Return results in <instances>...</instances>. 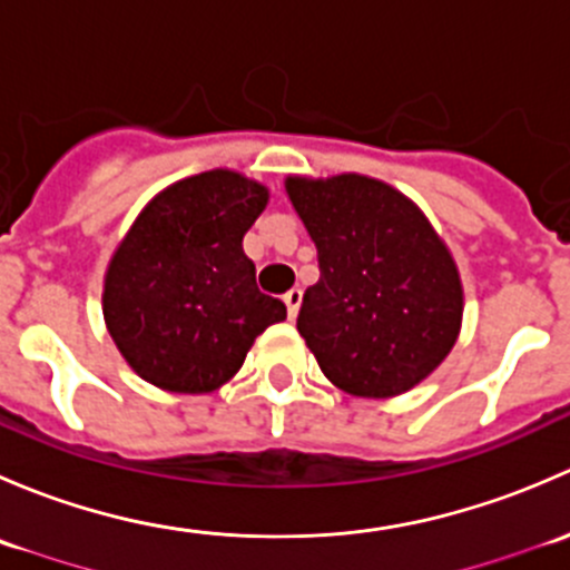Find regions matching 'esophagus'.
Segmentation results:
<instances>
[{
	"label": "esophagus",
	"mask_w": 570,
	"mask_h": 570,
	"mask_svg": "<svg viewBox=\"0 0 570 570\" xmlns=\"http://www.w3.org/2000/svg\"><path fill=\"white\" fill-rule=\"evenodd\" d=\"M301 301H303V292L301 289H289L284 295V303H286V314H289V320L297 317V312H301Z\"/></svg>",
	"instance_id": "obj_1"
}]
</instances>
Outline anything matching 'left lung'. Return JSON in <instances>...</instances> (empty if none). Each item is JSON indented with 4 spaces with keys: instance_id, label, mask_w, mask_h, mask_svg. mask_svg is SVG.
Returning <instances> with one entry per match:
<instances>
[{
    "instance_id": "8db88e82",
    "label": "left lung",
    "mask_w": 570,
    "mask_h": 570,
    "mask_svg": "<svg viewBox=\"0 0 570 570\" xmlns=\"http://www.w3.org/2000/svg\"><path fill=\"white\" fill-rule=\"evenodd\" d=\"M317 245L320 281L297 331L331 383L394 396L430 375L455 344L463 289L450 250L422 212L375 178H286Z\"/></svg>"
}]
</instances>
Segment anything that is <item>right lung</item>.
<instances>
[{
  "instance_id": "obj_1",
  "label": "right lung",
  "mask_w": 570,
  "mask_h": 570,
  "mask_svg": "<svg viewBox=\"0 0 570 570\" xmlns=\"http://www.w3.org/2000/svg\"><path fill=\"white\" fill-rule=\"evenodd\" d=\"M267 189L232 170L176 181L142 209L115 250L105 320L142 381L178 394L215 392L237 375L253 338L286 320L258 292L243 237Z\"/></svg>"
}]
</instances>
